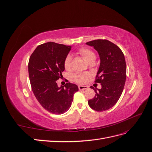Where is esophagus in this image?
Segmentation results:
<instances>
[{
    "label": "esophagus",
    "mask_w": 152,
    "mask_h": 152,
    "mask_svg": "<svg viewBox=\"0 0 152 152\" xmlns=\"http://www.w3.org/2000/svg\"><path fill=\"white\" fill-rule=\"evenodd\" d=\"M78 88H79L80 91H81V90H85V89H88V87L84 86H78Z\"/></svg>",
    "instance_id": "1"
}]
</instances>
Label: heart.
Listing matches in <instances>:
<instances>
[{
    "mask_svg": "<svg viewBox=\"0 0 152 152\" xmlns=\"http://www.w3.org/2000/svg\"><path fill=\"white\" fill-rule=\"evenodd\" d=\"M79 53L81 56L84 58L85 60L89 63H94L96 59V56L95 53L93 50L86 48H82L79 50ZM72 57L70 54H68L65 58L64 60V67L66 70H68L71 68L72 65ZM89 77V74L87 73H75L72 76V79L73 81H74L77 83L79 84H84L87 80Z\"/></svg>",
    "mask_w": 152,
    "mask_h": 152,
    "instance_id": "1",
    "label": "heart"
}]
</instances>
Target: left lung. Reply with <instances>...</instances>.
Wrapping results in <instances>:
<instances>
[{
	"label": "left lung",
	"mask_w": 152,
	"mask_h": 152,
	"mask_svg": "<svg viewBox=\"0 0 152 152\" xmlns=\"http://www.w3.org/2000/svg\"><path fill=\"white\" fill-rule=\"evenodd\" d=\"M86 44L93 46L99 55L100 66L94 82L102 85L98 91L91 87L96 94L88 104L95 111L103 112L113 107L122 93L126 79L125 57L122 50L108 40L98 39Z\"/></svg>",
	"instance_id": "obj_1"
}]
</instances>
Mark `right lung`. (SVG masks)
<instances>
[{"label": "right lung", "mask_w": 152, "mask_h": 152, "mask_svg": "<svg viewBox=\"0 0 152 152\" xmlns=\"http://www.w3.org/2000/svg\"><path fill=\"white\" fill-rule=\"evenodd\" d=\"M72 46L53 42L38 45L31 54L28 74L32 91L40 105L53 114H63L70 108L77 85L68 82L59 87L56 80L65 70L64 60ZM68 82V81H67Z\"/></svg>", "instance_id": "right-lung-1"}]
</instances>
